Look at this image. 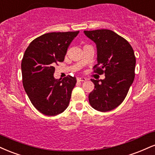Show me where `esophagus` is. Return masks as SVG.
<instances>
[{"label": "esophagus", "mask_w": 155, "mask_h": 155, "mask_svg": "<svg viewBox=\"0 0 155 155\" xmlns=\"http://www.w3.org/2000/svg\"><path fill=\"white\" fill-rule=\"evenodd\" d=\"M77 81L78 82H85L86 81V79L85 78H78Z\"/></svg>", "instance_id": "esophagus-1"}]
</instances>
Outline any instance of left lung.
Listing matches in <instances>:
<instances>
[{"mask_svg":"<svg viewBox=\"0 0 155 155\" xmlns=\"http://www.w3.org/2000/svg\"><path fill=\"white\" fill-rule=\"evenodd\" d=\"M84 33L97 47V64L93 68L94 72L105 74L104 80L91 79L94 89L88 96L89 103L100 112L111 111L124 101L134 82V49L125 38L112 30H85Z\"/></svg>","mask_w":155,"mask_h":155,"instance_id":"8db88e82","label":"left lung"}]
</instances>
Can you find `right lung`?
I'll return each mask as SVG.
<instances>
[{
	"label": "right lung",
	"instance_id": "right-lung-1",
	"mask_svg": "<svg viewBox=\"0 0 155 155\" xmlns=\"http://www.w3.org/2000/svg\"><path fill=\"white\" fill-rule=\"evenodd\" d=\"M79 31L49 32L33 40L21 61L22 83L31 103L42 114L55 116L68 107L72 91L77 83L68 75L54 77L55 65L62 62L71 42Z\"/></svg>",
	"mask_w": 155,
	"mask_h": 155
}]
</instances>
